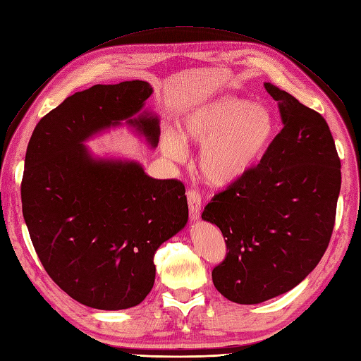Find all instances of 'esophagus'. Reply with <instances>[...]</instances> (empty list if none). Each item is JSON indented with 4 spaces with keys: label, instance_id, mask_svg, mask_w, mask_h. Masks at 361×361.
<instances>
[{
    "label": "esophagus",
    "instance_id": "esophagus-1",
    "mask_svg": "<svg viewBox=\"0 0 361 361\" xmlns=\"http://www.w3.org/2000/svg\"><path fill=\"white\" fill-rule=\"evenodd\" d=\"M187 199H188V208H190V219L192 222H197L200 217V207H202V199L196 190H188L187 191Z\"/></svg>",
    "mask_w": 361,
    "mask_h": 361
}]
</instances>
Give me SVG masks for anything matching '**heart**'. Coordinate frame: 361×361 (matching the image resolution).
Segmentation results:
<instances>
[{"label": "heart", "instance_id": "1", "mask_svg": "<svg viewBox=\"0 0 361 361\" xmlns=\"http://www.w3.org/2000/svg\"><path fill=\"white\" fill-rule=\"evenodd\" d=\"M277 121L267 105L250 104L231 94L188 110L179 133L166 128L161 136L166 157L180 161L185 142L200 144L199 171L209 185L231 187L256 169L277 137Z\"/></svg>", "mask_w": 361, "mask_h": 361}]
</instances>
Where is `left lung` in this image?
<instances>
[{"mask_svg": "<svg viewBox=\"0 0 361 361\" xmlns=\"http://www.w3.org/2000/svg\"><path fill=\"white\" fill-rule=\"evenodd\" d=\"M283 128L247 178L219 192L202 219L221 228L225 260L213 283L228 300L257 305L295 288L317 267L332 234L340 159L320 113L265 82Z\"/></svg>", "mask_w": 361, "mask_h": 361, "instance_id": "left-lung-1", "label": "left lung"}]
</instances>
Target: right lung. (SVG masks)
Returning a JSON list of instances; mask_svg holds the SVG:
<instances>
[{
    "instance_id": "1",
    "label": "right lung",
    "mask_w": 361,
    "mask_h": 361,
    "mask_svg": "<svg viewBox=\"0 0 361 361\" xmlns=\"http://www.w3.org/2000/svg\"><path fill=\"white\" fill-rule=\"evenodd\" d=\"M145 81L76 92L35 127L24 161L23 216L51 280L76 302L128 310L152 291L154 252L188 222L185 187L137 161L94 156L85 142L127 126L152 148L159 118Z\"/></svg>"
}]
</instances>
